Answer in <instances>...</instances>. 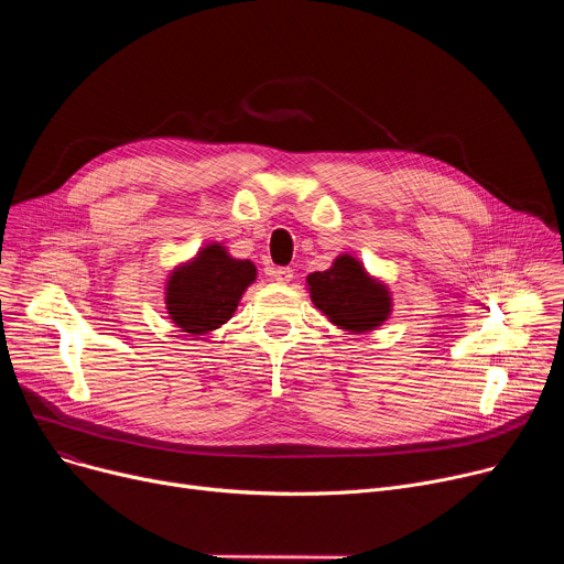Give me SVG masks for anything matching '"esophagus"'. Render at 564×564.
Listing matches in <instances>:
<instances>
[{
    "mask_svg": "<svg viewBox=\"0 0 564 564\" xmlns=\"http://www.w3.org/2000/svg\"><path fill=\"white\" fill-rule=\"evenodd\" d=\"M272 276H274V281H279V283H290L292 281V276H294V272L290 270V267H276V270H272Z\"/></svg>",
    "mask_w": 564,
    "mask_h": 564,
    "instance_id": "34e87169",
    "label": "esophagus"
}]
</instances>
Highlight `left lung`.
<instances>
[{
  "label": "left lung",
  "mask_w": 564,
  "mask_h": 564,
  "mask_svg": "<svg viewBox=\"0 0 564 564\" xmlns=\"http://www.w3.org/2000/svg\"><path fill=\"white\" fill-rule=\"evenodd\" d=\"M311 302L334 327L349 334H368L379 329L393 313L391 288L372 276L364 262L340 253L329 270L306 276Z\"/></svg>",
  "instance_id": "obj_1"
}]
</instances>
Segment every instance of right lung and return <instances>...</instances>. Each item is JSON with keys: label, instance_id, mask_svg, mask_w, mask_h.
<instances>
[{"label": "right lung", "instance_id": "obj_1", "mask_svg": "<svg viewBox=\"0 0 564 564\" xmlns=\"http://www.w3.org/2000/svg\"><path fill=\"white\" fill-rule=\"evenodd\" d=\"M256 276L258 270L251 260L230 256L221 242L205 245L169 272L164 283L166 313L175 327L189 336L213 334L235 315Z\"/></svg>", "mask_w": 564, "mask_h": 564}]
</instances>
